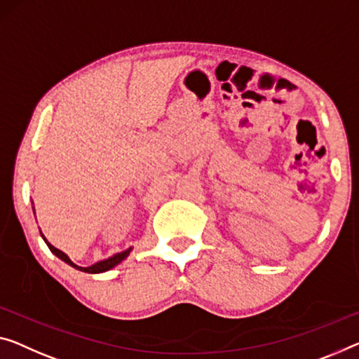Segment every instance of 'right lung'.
Segmentation results:
<instances>
[{
  "label": "right lung",
  "mask_w": 359,
  "mask_h": 359,
  "mask_svg": "<svg viewBox=\"0 0 359 359\" xmlns=\"http://www.w3.org/2000/svg\"><path fill=\"white\" fill-rule=\"evenodd\" d=\"M41 237L43 239H45V236L41 234ZM45 242H46V245L49 247V250H51L54 255L56 257H59L60 260L62 262H65L67 264H70V266H74L75 269H80V271H85V273H91V274H96V273H104V271H109L110 268H114L115 264H118L120 262H123L126 257L130 255V252H131V249H126V250H123V252H120V253H115V255H112V257H109L107 260H102V262H97V263H95V264H91V266H86V268H81V266H76V264L70 260V258L65 255V253L62 252V250H59V249H56V247L54 245H51L49 244V242L45 239Z\"/></svg>",
  "instance_id": "obj_1"
}]
</instances>
